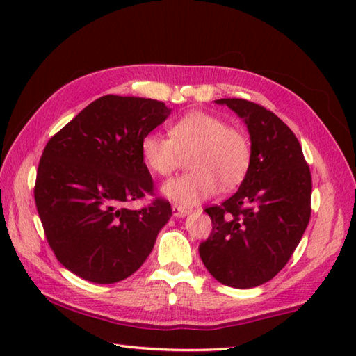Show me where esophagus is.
Returning <instances> with one entry per match:
<instances>
[{"instance_id": "esophagus-1", "label": "esophagus", "mask_w": 356, "mask_h": 356, "mask_svg": "<svg viewBox=\"0 0 356 356\" xmlns=\"http://www.w3.org/2000/svg\"><path fill=\"white\" fill-rule=\"evenodd\" d=\"M172 213H174V216H176V218H184V216H186V215L190 213V209L174 204V206H172Z\"/></svg>"}]
</instances>
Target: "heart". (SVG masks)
Returning <instances> with one entry per match:
<instances>
[{
    "instance_id": "heart-1",
    "label": "heart",
    "mask_w": 356,
    "mask_h": 356,
    "mask_svg": "<svg viewBox=\"0 0 356 356\" xmlns=\"http://www.w3.org/2000/svg\"><path fill=\"white\" fill-rule=\"evenodd\" d=\"M140 149L149 170L163 177L188 156L191 171L161 186V195L182 206L213 196L220 184L225 190L242 184L251 165L248 136L206 111H191L176 120L170 138L155 131L144 135Z\"/></svg>"
}]
</instances>
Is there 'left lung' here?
<instances>
[{
	"mask_svg": "<svg viewBox=\"0 0 356 356\" xmlns=\"http://www.w3.org/2000/svg\"><path fill=\"white\" fill-rule=\"evenodd\" d=\"M248 129L251 165L237 193L207 207L212 234L200 245L209 273L236 289L278 275L311 216V172L293 131L272 111L243 99H220Z\"/></svg>",
	"mask_w": 356,
	"mask_h": 356,
	"instance_id": "left-lung-1",
	"label": "left lung"
}]
</instances>
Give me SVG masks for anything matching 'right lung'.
<instances>
[{"instance_id": "1", "label": "right lung", "mask_w": 356, "mask_h": 356, "mask_svg": "<svg viewBox=\"0 0 356 356\" xmlns=\"http://www.w3.org/2000/svg\"><path fill=\"white\" fill-rule=\"evenodd\" d=\"M171 110L163 102L104 95L47 143L34 186L35 207L53 252L65 268L95 284L134 275L171 218L156 200L124 204L154 191L140 144Z\"/></svg>"}]
</instances>
